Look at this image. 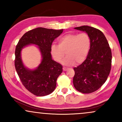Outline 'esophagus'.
<instances>
[{
	"instance_id": "34e87169",
	"label": "esophagus",
	"mask_w": 122,
	"mask_h": 122,
	"mask_svg": "<svg viewBox=\"0 0 122 122\" xmlns=\"http://www.w3.org/2000/svg\"><path fill=\"white\" fill-rule=\"evenodd\" d=\"M68 69V68H65V67H64V68H63V70H64V71H66Z\"/></svg>"
}]
</instances>
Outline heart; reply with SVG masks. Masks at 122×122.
Instances as JSON below:
<instances>
[{
  "label": "heart",
  "mask_w": 122,
  "mask_h": 122,
  "mask_svg": "<svg viewBox=\"0 0 122 122\" xmlns=\"http://www.w3.org/2000/svg\"><path fill=\"white\" fill-rule=\"evenodd\" d=\"M58 46L53 44L50 53L57 62L62 61L66 53L67 56L63 61L65 65L81 64L85 61L91 47V39L86 33H69L60 38Z\"/></svg>",
  "instance_id": "1"
}]
</instances>
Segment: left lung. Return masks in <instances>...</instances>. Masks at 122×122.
I'll use <instances>...</instances> for the list:
<instances>
[{"mask_svg":"<svg viewBox=\"0 0 122 122\" xmlns=\"http://www.w3.org/2000/svg\"><path fill=\"white\" fill-rule=\"evenodd\" d=\"M85 31L91 39V47L85 60L74 68L73 79L76 90L83 93L97 91L107 80L111 68L112 53L107 39L100 30L88 26L75 27Z\"/></svg>","mask_w":122,"mask_h":122,"instance_id":"obj_1","label":"left lung"}]
</instances>
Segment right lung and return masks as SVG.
<instances>
[{
  "label": "right lung",
  "instance_id": "obj_1",
  "mask_svg": "<svg viewBox=\"0 0 122 122\" xmlns=\"http://www.w3.org/2000/svg\"><path fill=\"white\" fill-rule=\"evenodd\" d=\"M61 30L38 27L29 31L21 37L15 48V67L22 84L37 96H44L54 91L57 78L62 72V66L52 60L50 48L53 41L62 33ZM38 46L41 62L36 69L26 68L21 58V51L26 46Z\"/></svg>",
  "mask_w": 122,
  "mask_h": 122
}]
</instances>
